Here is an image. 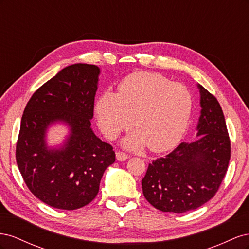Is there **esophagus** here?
Returning a JSON list of instances; mask_svg holds the SVG:
<instances>
[{
  "label": "esophagus",
  "mask_w": 249,
  "mask_h": 249,
  "mask_svg": "<svg viewBox=\"0 0 249 249\" xmlns=\"http://www.w3.org/2000/svg\"><path fill=\"white\" fill-rule=\"evenodd\" d=\"M116 159L118 161H125L126 159H129V155L123 152H116Z\"/></svg>",
  "instance_id": "1"
}]
</instances>
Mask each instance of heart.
<instances>
[{
    "instance_id": "heart-1",
    "label": "heart",
    "mask_w": 249,
    "mask_h": 249,
    "mask_svg": "<svg viewBox=\"0 0 249 249\" xmlns=\"http://www.w3.org/2000/svg\"><path fill=\"white\" fill-rule=\"evenodd\" d=\"M192 109L193 99L186 86L148 71L129 74L118 85V93L104 91L95 104L97 122L106 136L115 138L134 124L137 132L125 137L124 145L130 149L147 145L154 153L178 144Z\"/></svg>"
}]
</instances>
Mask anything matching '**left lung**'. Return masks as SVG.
<instances>
[{"label":"left lung","instance_id":"1","mask_svg":"<svg viewBox=\"0 0 249 249\" xmlns=\"http://www.w3.org/2000/svg\"><path fill=\"white\" fill-rule=\"evenodd\" d=\"M200 93L198 138L182 142L167 156L148 165L142 178L146 200L162 212L185 213L214 197L227 173L231 141L222 109L214 95L197 84Z\"/></svg>","mask_w":249,"mask_h":249}]
</instances>
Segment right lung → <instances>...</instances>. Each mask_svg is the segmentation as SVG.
Segmentation results:
<instances>
[{
    "label": "right lung",
    "mask_w": 249,
    "mask_h": 249,
    "mask_svg": "<svg viewBox=\"0 0 249 249\" xmlns=\"http://www.w3.org/2000/svg\"><path fill=\"white\" fill-rule=\"evenodd\" d=\"M101 71L77 63L60 71L36 90L20 122L17 163L29 190L47 205L76 210L99 193L102 177L115 161L113 147L91 129ZM69 126L59 148H50L46 132L55 123Z\"/></svg>",
    "instance_id": "obj_1"
}]
</instances>
